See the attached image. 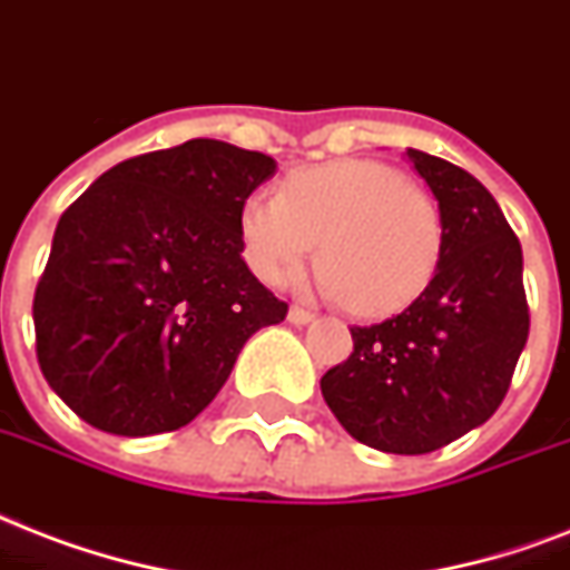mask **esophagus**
<instances>
[{
  "instance_id": "34e87169",
  "label": "esophagus",
  "mask_w": 570,
  "mask_h": 570,
  "mask_svg": "<svg viewBox=\"0 0 570 570\" xmlns=\"http://www.w3.org/2000/svg\"><path fill=\"white\" fill-rule=\"evenodd\" d=\"M288 321H291V324H294V326H306V324H312V321H315V315H312V312H308V308L291 306Z\"/></svg>"
}]
</instances>
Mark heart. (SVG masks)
Returning <instances> with one entry per match:
<instances>
[{"mask_svg":"<svg viewBox=\"0 0 570 570\" xmlns=\"http://www.w3.org/2000/svg\"><path fill=\"white\" fill-rule=\"evenodd\" d=\"M317 249L321 288L363 315H392L428 288L443 253V216L422 184L386 163L333 160L291 171L276 193L240 207L249 271L271 288Z\"/></svg>","mask_w":570,"mask_h":570,"instance_id":"obj_1","label":"heart"}]
</instances>
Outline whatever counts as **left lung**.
I'll use <instances>...</instances> for the list:
<instances>
[{
	"instance_id": "obj_1",
	"label": "left lung",
	"mask_w": 570,
	"mask_h": 570,
	"mask_svg": "<svg viewBox=\"0 0 570 570\" xmlns=\"http://www.w3.org/2000/svg\"><path fill=\"white\" fill-rule=\"evenodd\" d=\"M443 216L428 288L383 324L351 326L354 354L321 377L347 434L377 452L425 454L484 425L529 335L523 253L497 198L449 160L407 148Z\"/></svg>"
}]
</instances>
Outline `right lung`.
<instances>
[{
	"instance_id": "add662e5",
	"label": "right lung",
	"mask_w": 570,
	"mask_h": 570,
	"mask_svg": "<svg viewBox=\"0 0 570 570\" xmlns=\"http://www.w3.org/2000/svg\"><path fill=\"white\" fill-rule=\"evenodd\" d=\"M276 169L189 139L118 163L61 214L32 317L43 377L79 419L118 436L178 431L246 342L285 321L240 255V207Z\"/></svg>"
}]
</instances>
